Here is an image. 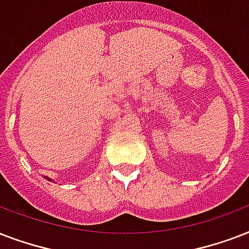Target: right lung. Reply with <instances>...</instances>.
<instances>
[{
    "label": "right lung",
    "mask_w": 249,
    "mask_h": 249,
    "mask_svg": "<svg viewBox=\"0 0 249 249\" xmlns=\"http://www.w3.org/2000/svg\"><path fill=\"white\" fill-rule=\"evenodd\" d=\"M45 179H48V180H49V182H52V180H53V179H51V178H48V177H46Z\"/></svg>",
    "instance_id": "obj_1"
}]
</instances>
